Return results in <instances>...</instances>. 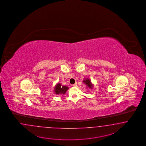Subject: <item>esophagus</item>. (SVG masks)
I'll return each instance as SVG.
<instances>
[{
    "instance_id": "1",
    "label": "esophagus",
    "mask_w": 146,
    "mask_h": 146,
    "mask_svg": "<svg viewBox=\"0 0 146 146\" xmlns=\"http://www.w3.org/2000/svg\"><path fill=\"white\" fill-rule=\"evenodd\" d=\"M76 86H77V82H76L74 84H73V86H75V87H76Z\"/></svg>"
}]
</instances>
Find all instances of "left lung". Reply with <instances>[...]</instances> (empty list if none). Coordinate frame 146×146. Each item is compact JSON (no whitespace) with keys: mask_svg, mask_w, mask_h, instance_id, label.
<instances>
[{"mask_svg":"<svg viewBox=\"0 0 146 146\" xmlns=\"http://www.w3.org/2000/svg\"><path fill=\"white\" fill-rule=\"evenodd\" d=\"M83 82L87 85V86L90 89H93V85L91 81L89 79H85L84 80H83Z\"/></svg>","mask_w":146,"mask_h":146,"instance_id":"left-lung-1","label":"left lung"}]
</instances>
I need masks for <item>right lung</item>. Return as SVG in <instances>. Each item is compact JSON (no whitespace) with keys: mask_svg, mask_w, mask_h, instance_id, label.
<instances>
[{"mask_svg":"<svg viewBox=\"0 0 146 146\" xmlns=\"http://www.w3.org/2000/svg\"><path fill=\"white\" fill-rule=\"evenodd\" d=\"M68 89V87L62 86L60 84H58L54 87V92L56 94H57V95H59V94L64 95L66 93Z\"/></svg>","mask_w":146,"mask_h":146,"instance_id":"1","label":"right lung"}]
</instances>
